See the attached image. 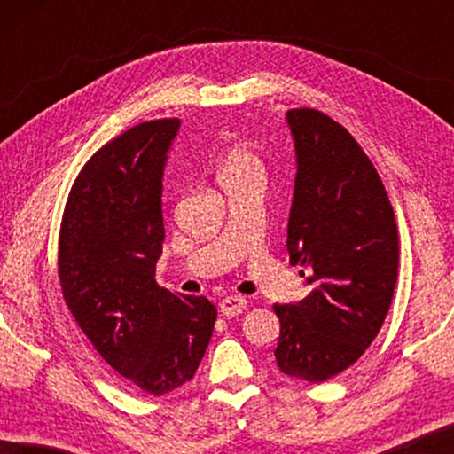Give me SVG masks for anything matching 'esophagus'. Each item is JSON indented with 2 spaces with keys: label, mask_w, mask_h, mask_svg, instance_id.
<instances>
[{
  "label": "esophagus",
  "mask_w": 454,
  "mask_h": 454,
  "mask_svg": "<svg viewBox=\"0 0 454 454\" xmlns=\"http://www.w3.org/2000/svg\"><path fill=\"white\" fill-rule=\"evenodd\" d=\"M246 306H247L246 297H241V295H227V297H223L221 303H219L221 314L227 316V318L239 316L246 309Z\"/></svg>",
  "instance_id": "obj_1"
}]
</instances>
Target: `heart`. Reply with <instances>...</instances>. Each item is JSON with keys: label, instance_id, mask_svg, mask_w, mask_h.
<instances>
[{"label": "heart", "instance_id": "b5f03b06", "mask_svg": "<svg viewBox=\"0 0 454 454\" xmlns=\"http://www.w3.org/2000/svg\"><path fill=\"white\" fill-rule=\"evenodd\" d=\"M252 169H260V159L247 146L235 145L229 148L225 157L221 160L219 179L227 176H235V173L252 171Z\"/></svg>", "mask_w": 454, "mask_h": 454}]
</instances>
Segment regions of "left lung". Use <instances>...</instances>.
I'll return each mask as SVG.
<instances>
[{
  "mask_svg": "<svg viewBox=\"0 0 454 454\" xmlns=\"http://www.w3.org/2000/svg\"><path fill=\"white\" fill-rule=\"evenodd\" d=\"M295 190L287 225L291 264L309 285L281 320L278 370L325 382L356 364L387 318L399 270V231L388 194L357 140L316 109H289Z\"/></svg>",
  "mask_w": 454,
  "mask_h": 454,
  "instance_id": "left-lung-1",
  "label": "left lung"
}]
</instances>
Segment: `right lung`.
<instances>
[{"mask_svg": "<svg viewBox=\"0 0 454 454\" xmlns=\"http://www.w3.org/2000/svg\"><path fill=\"white\" fill-rule=\"evenodd\" d=\"M179 120H153L86 160L59 229L66 306L126 387L167 395L192 380L213 337L216 308L154 281L163 254V171Z\"/></svg>", "mask_w": 454, "mask_h": 454, "instance_id": "add662e5", "label": "right lung"}]
</instances>
